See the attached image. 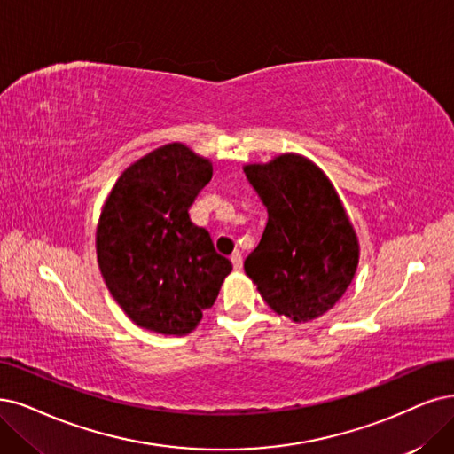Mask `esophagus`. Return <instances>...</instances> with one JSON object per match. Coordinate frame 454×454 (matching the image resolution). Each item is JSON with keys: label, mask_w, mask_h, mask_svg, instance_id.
I'll list each match as a JSON object with an SVG mask.
<instances>
[{"label": "esophagus", "mask_w": 454, "mask_h": 454, "mask_svg": "<svg viewBox=\"0 0 454 454\" xmlns=\"http://www.w3.org/2000/svg\"><path fill=\"white\" fill-rule=\"evenodd\" d=\"M230 260H231V263H233V270H236V271H241V270H243V258H241L239 253H233Z\"/></svg>", "instance_id": "obj_1"}]
</instances>
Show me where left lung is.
I'll list each match as a JSON object with an SVG mask.
<instances>
[{"label": "left lung", "instance_id": "left-lung-1", "mask_svg": "<svg viewBox=\"0 0 454 454\" xmlns=\"http://www.w3.org/2000/svg\"><path fill=\"white\" fill-rule=\"evenodd\" d=\"M243 172L267 207L245 273L277 314L301 324L337 305L357 271L359 241L327 176L309 159L284 153Z\"/></svg>", "mask_w": 454, "mask_h": 454}]
</instances>
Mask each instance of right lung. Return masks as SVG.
Here are the masks:
<instances>
[{
  "label": "right lung",
  "instance_id": "1",
  "mask_svg": "<svg viewBox=\"0 0 454 454\" xmlns=\"http://www.w3.org/2000/svg\"><path fill=\"white\" fill-rule=\"evenodd\" d=\"M213 166L179 142L132 162L115 181L97 226V260L130 320L160 334L191 333L231 271L189 207Z\"/></svg>",
  "mask_w": 454,
  "mask_h": 454
}]
</instances>
